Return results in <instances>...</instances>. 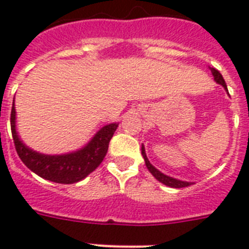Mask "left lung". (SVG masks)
Listing matches in <instances>:
<instances>
[{
  "instance_id": "obj_1",
  "label": "left lung",
  "mask_w": 249,
  "mask_h": 249,
  "mask_svg": "<svg viewBox=\"0 0 249 249\" xmlns=\"http://www.w3.org/2000/svg\"><path fill=\"white\" fill-rule=\"evenodd\" d=\"M211 72H212L213 77H214V81H216L217 84H220V85L224 86V89L228 91V86H226V83H225L224 77H222V75H221L220 72L217 71L216 68H211ZM141 150H142V156H143L144 164H146V166H147V169L150 170V173H151L152 176H154V177L158 179V181L161 182V183H164V185L169 186V187H174V189H181V187H187V186L193 185L191 182L181 181V179L169 177V176H166V174L161 173L159 169H156L155 166L150 163V160H148L147 156H146V151H144L143 144H142V148H141Z\"/></svg>"
}]
</instances>
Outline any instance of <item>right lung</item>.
<instances>
[{"instance_id": "obj_1", "label": "right lung", "mask_w": 249, "mask_h": 249, "mask_svg": "<svg viewBox=\"0 0 249 249\" xmlns=\"http://www.w3.org/2000/svg\"><path fill=\"white\" fill-rule=\"evenodd\" d=\"M11 133L17 152L20 160L37 176L55 182V183H76L88 177L93 170L99 166L103 161L108 143L112 138L113 133L119 126V123H111L99 129L95 136L77 151L62 154V155H46L29 148L19 138L17 132V112L13 102L11 108Z\"/></svg>"}]
</instances>
